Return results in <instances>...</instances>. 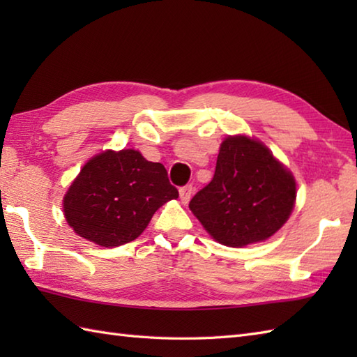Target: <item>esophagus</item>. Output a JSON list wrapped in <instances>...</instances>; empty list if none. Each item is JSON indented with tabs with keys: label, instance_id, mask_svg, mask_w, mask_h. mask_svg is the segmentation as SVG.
<instances>
[{
	"label": "esophagus",
	"instance_id": "obj_1",
	"mask_svg": "<svg viewBox=\"0 0 357 357\" xmlns=\"http://www.w3.org/2000/svg\"><path fill=\"white\" fill-rule=\"evenodd\" d=\"M193 195V185H185V187H181L179 190V196H181V201H183L184 204H187L188 201H190Z\"/></svg>",
	"mask_w": 357,
	"mask_h": 357
}]
</instances>
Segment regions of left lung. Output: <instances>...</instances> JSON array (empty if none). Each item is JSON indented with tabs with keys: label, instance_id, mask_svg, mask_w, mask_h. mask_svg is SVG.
I'll return each instance as SVG.
<instances>
[{
	"label": "left lung",
	"instance_id": "1",
	"mask_svg": "<svg viewBox=\"0 0 357 357\" xmlns=\"http://www.w3.org/2000/svg\"><path fill=\"white\" fill-rule=\"evenodd\" d=\"M294 201L293 174L262 142L229 136L213 179L188 207L211 238L238 248L273 236L290 218Z\"/></svg>",
	"mask_w": 357,
	"mask_h": 357
}]
</instances>
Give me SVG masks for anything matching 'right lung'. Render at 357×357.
<instances>
[{"mask_svg":"<svg viewBox=\"0 0 357 357\" xmlns=\"http://www.w3.org/2000/svg\"><path fill=\"white\" fill-rule=\"evenodd\" d=\"M178 196L162 164L138 150H107L90 159L69 187L64 216L81 238L118 247L138 238L155 211Z\"/></svg>","mask_w":357,"mask_h":357,"instance_id":"add662e5","label":"right lung"}]
</instances>
